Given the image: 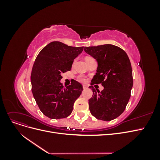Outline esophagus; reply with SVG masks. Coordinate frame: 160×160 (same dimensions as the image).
Returning <instances> with one entry per match:
<instances>
[{"mask_svg":"<svg viewBox=\"0 0 160 160\" xmlns=\"http://www.w3.org/2000/svg\"><path fill=\"white\" fill-rule=\"evenodd\" d=\"M83 89H88V86L85 85H83Z\"/></svg>","mask_w":160,"mask_h":160,"instance_id":"obj_1","label":"esophagus"}]
</instances>
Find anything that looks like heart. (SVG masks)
Returning <instances> with one entry per match:
<instances>
[{"mask_svg": "<svg viewBox=\"0 0 160 160\" xmlns=\"http://www.w3.org/2000/svg\"><path fill=\"white\" fill-rule=\"evenodd\" d=\"M90 58H91V57H85V60H88V59H90ZM79 81H81V82H85L86 79L84 78V77H79Z\"/></svg>", "mask_w": 160, "mask_h": 160, "instance_id": "obj_1", "label": "heart"}]
</instances>
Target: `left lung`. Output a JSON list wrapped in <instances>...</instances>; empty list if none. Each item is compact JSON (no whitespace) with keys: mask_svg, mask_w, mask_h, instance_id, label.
Listing matches in <instances>:
<instances>
[{"mask_svg":"<svg viewBox=\"0 0 160 160\" xmlns=\"http://www.w3.org/2000/svg\"><path fill=\"white\" fill-rule=\"evenodd\" d=\"M84 51L98 62L95 75L89 88L93 96L89 100L91 115L109 122L122 114L128 103L133 87L132 69L129 57L123 49L113 45L85 47ZM101 83V92L92 84Z\"/></svg>","mask_w":160,"mask_h":160,"instance_id":"left-lung-1","label":"left lung"}]
</instances>
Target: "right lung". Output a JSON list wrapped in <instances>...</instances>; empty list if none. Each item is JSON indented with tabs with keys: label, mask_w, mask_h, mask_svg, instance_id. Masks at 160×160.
<instances>
[{
	"label": "right lung",
	"mask_w": 160,
	"mask_h": 160,
	"mask_svg": "<svg viewBox=\"0 0 160 160\" xmlns=\"http://www.w3.org/2000/svg\"><path fill=\"white\" fill-rule=\"evenodd\" d=\"M83 47L68 46L53 41L38 53L32 69V93L41 112L51 119L65 118L71 113L75 100L83 91L82 85L74 80L64 88L61 73L71 69L74 59Z\"/></svg>",
	"instance_id": "obj_1"
}]
</instances>
